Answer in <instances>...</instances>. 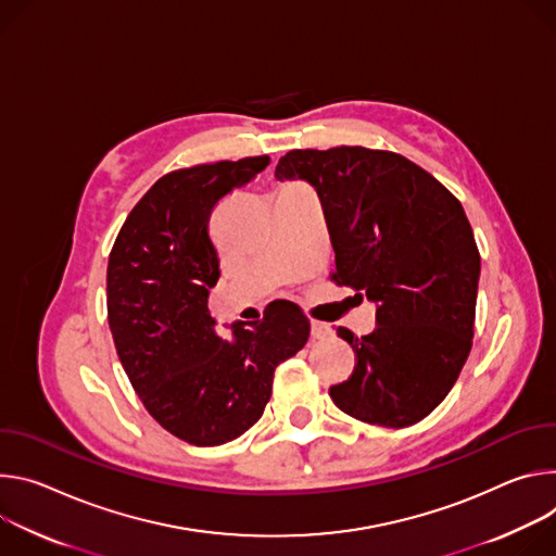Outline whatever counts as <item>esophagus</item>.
Instances as JSON below:
<instances>
[{"mask_svg": "<svg viewBox=\"0 0 556 556\" xmlns=\"http://www.w3.org/2000/svg\"><path fill=\"white\" fill-rule=\"evenodd\" d=\"M312 336H314V340H327V338L333 336V329H331L327 323L314 320V323H312Z\"/></svg>", "mask_w": 556, "mask_h": 556, "instance_id": "1", "label": "esophagus"}]
</instances>
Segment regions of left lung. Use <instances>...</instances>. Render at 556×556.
<instances>
[{
    "label": "left lung",
    "mask_w": 556,
    "mask_h": 556,
    "mask_svg": "<svg viewBox=\"0 0 556 556\" xmlns=\"http://www.w3.org/2000/svg\"><path fill=\"white\" fill-rule=\"evenodd\" d=\"M276 178L312 182L336 252L331 280L378 304L346 382L329 389L346 415L389 428L433 413L457 382L475 333L481 258L462 203L426 169L387 150H291Z\"/></svg>",
    "instance_id": "left-lung-1"
}]
</instances>
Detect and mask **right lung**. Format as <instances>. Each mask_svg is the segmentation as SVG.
<instances>
[{
    "instance_id": "obj_1",
    "label": "right lung",
    "mask_w": 556,
    "mask_h": 556,
    "mask_svg": "<svg viewBox=\"0 0 556 556\" xmlns=\"http://www.w3.org/2000/svg\"><path fill=\"white\" fill-rule=\"evenodd\" d=\"M269 156L203 163L161 176L123 223L108 261V325L116 355L148 413L194 446H218L252 428L274 371L309 340L298 304L263 323L216 336L210 289L218 252L210 216L218 201L256 178Z\"/></svg>"
}]
</instances>
